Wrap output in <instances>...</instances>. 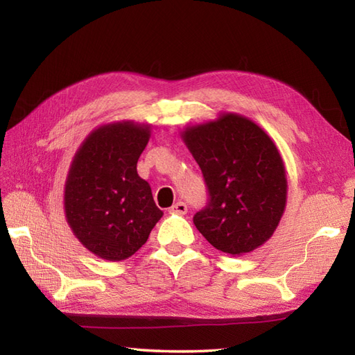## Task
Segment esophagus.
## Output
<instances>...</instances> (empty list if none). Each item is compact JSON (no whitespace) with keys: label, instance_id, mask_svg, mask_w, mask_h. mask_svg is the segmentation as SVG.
<instances>
[{"label":"esophagus","instance_id":"1","mask_svg":"<svg viewBox=\"0 0 355 355\" xmlns=\"http://www.w3.org/2000/svg\"><path fill=\"white\" fill-rule=\"evenodd\" d=\"M188 211V206L184 201H178L176 204L170 207V213H176V214H185Z\"/></svg>","mask_w":355,"mask_h":355}]
</instances>
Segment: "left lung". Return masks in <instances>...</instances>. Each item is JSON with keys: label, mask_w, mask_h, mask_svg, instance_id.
I'll return each mask as SVG.
<instances>
[{"label": "left lung", "mask_w": 355, "mask_h": 355, "mask_svg": "<svg viewBox=\"0 0 355 355\" xmlns=\"http://www.w3.org/2000/svg\"><path fill=\"white\" fill-rule=\"evenodd\" d=\"M180 137L209 189L207 207L194 216L202 237L231 256L270 240L287 202L286 168L272 139L234 112L187 127Z\"/></svg>", "instance_id": "obj_1"}]
</instances>
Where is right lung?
Wrapping results in <instances>:
<instances>
[{
    "instance_id": "right-lung-1",
    "label": "right lung",
    "mask_w": 355,
    "mask_h": 355,
    "mask_svg": "<svg viewBox=\"0 0 355 355\" xmlns=\"http://www.w3.org/2000/svg\"><path fill=\"white\" fill-rule=\"evenodd\" d=\"M149 137V124H103L73 155L63 192L65 218L78 241L101 259L120 262L135 254L163 216L136 168Z\"/></svg>"
}]
</instances>
